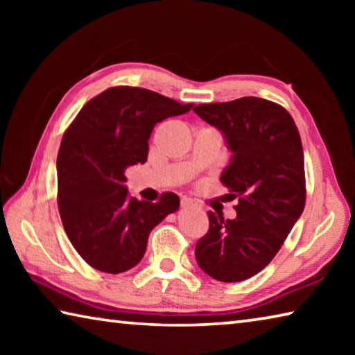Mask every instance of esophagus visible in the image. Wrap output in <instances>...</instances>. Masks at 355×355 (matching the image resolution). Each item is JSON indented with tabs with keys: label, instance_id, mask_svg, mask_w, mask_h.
<instances>
[{
	"label": "esophagus",
	"instance_id": "esophagus-1",
	"mask_svg": "<svg viewBox=\"0 0 355 355\" xmlns=\"http://www.w3.org/2000/svg\"><path fill=\"white\" fill-rule=\"evenodd\" d=\"M196 207L197 203L192 199H189V197H183L182 199V208H196Z\"/></svg>",
	"mask_w": 355,
	"mask_h": 355
}]
</instances>
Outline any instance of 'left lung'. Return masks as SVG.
<instances>
[{"label":"left lung","instance_id":"8db88e82","mask_svg":"<svg viewBox=\"0 0 355 355\" xmlns=\"http://www.w3.org/2000/svg\"><path fill=\"white\" fill-rule=\"evenodd\" d=\"M194 112L220 131L232 152L220 182L238 197L235 219L208 211L196 260L209 277L241 282L268 266L304 211L302 142L285 107L264 98L199 105Z\"/></svg>","mask_w":355,"mask_h":355}]
</instances>
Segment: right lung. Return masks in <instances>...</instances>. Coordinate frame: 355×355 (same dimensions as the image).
Here are the masks:
<instances>
[{
    "instance_id": "right-lung-1",
    "label": "right lung",
    "mask_w": 355,
    "mask_h": 355,
    "mask_svg": "<svg viewBox=\"0 0 355 355\" xmlns=\"http://www.w3.org/2000/svg\"><path fill=\"white\" fill-rule=\"evenodd\" d=\"M180 105L141 87H111L87 101L65 131L58 153V205L64 230L84 261L101 272L135 268L148 235L180 199L166 192L153 203L128 196L127 167L144 164L158 122L182 116Z\"/></svg>"
}]
</instances>
